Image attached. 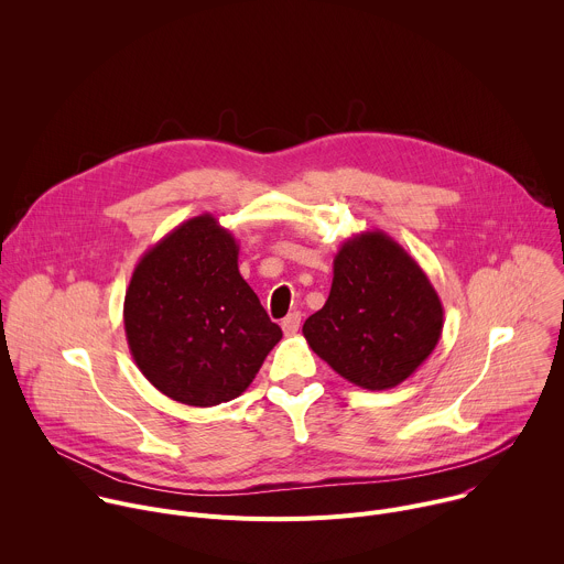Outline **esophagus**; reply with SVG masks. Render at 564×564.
<instances>
[{
    "label": "esophagus",
    "mask_w": 564,
    "mask_h": 564,
    "mask_svg": "<svg viewBox=\"0 0 564 564\" xmlns=\"http://www.w3.org/2000/svg\"><path fill=\"white\" fill-rule=\"evenodd\" d=\"M301 326V312H290L283 321H281V328L285 335H294Z\"/></svg>",
    "instance_id": "esophagus-1"
}]
</instances>
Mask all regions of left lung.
<instances>
[{"instance_id":"8db88e82","label":"left lung","mask_w":564,"mask_h":564,"mask_svg":"<svg viewBox=\"0 0 564 564\" xmlns=\"http://www.w3.org/2000/svg\"><path fill=\"white\" fill-rule=\"evenodd\" d=\"M326 305L303 337L337 375L368 390L409 379L435 350L444 307L417 261L375 229L339 248Z\"/></svg>"}]
</instances>
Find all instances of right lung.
<instances>
[{
    "instance_id": "add662e5",
    "label": "right lung",
    "mask_w": 564,
    "mask_h": 564,
    "mask_svg": "<svg viewBox=\"0 0 564 564\" xmlns=\"http://www.w3.org/2000/svg\"><path fill=\"white\" fill-rule=\"evenodd\" d=\"M124 333L140 372L200 409L246 392L283 337L238 272L236 238L212 214L142 254L124 294Z\"/></svg>"
}]
</instances>
